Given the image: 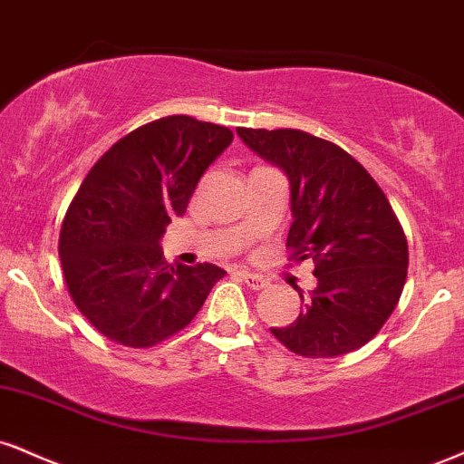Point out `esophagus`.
<instances>
[{
    "label": "esophagus",
    "mask_w": 464,
    "mask_h": 464,
    "mask_svg": "<svg viewBox=\"0 0 464 464\" xmlns=\"http://www.w3.org/2000/svg\"><path fill=\"white\" fill-rule=\"evenodd\" d=\"M242 278H244V283H246V285L250 287V289H255V292H259V289H264V287H267V281L261 275H255V272H246V270H242Z\"/></svg>",
    "instance_id": "esophagus-1"
}]
</instances>
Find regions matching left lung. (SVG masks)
<instances>
[{"label": "left lung", "mask_w": 464, "mask_h": 464, "mask_svg": "<svg viewBox=\"0 0 464 464\" xmlns=\"http://www.w3.org/2000/svg\"><path fill=\"white\" fill-rule=\"evenodd\" d=\"M237 136L289 179L287 246L315 264L317 287L298 289L304 309L270 328L285 348L331 359L365 345L393 314L409 267V246L387 197L337 144L298 130H246ZM300 304V306H303Z\"/></svg>", "instance_id": "1"}]
</instances>
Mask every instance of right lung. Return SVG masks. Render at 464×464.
Returning a JSON list of instances; mask_svg holds the SVG:
<instances>
[{
  "label": "right lung",
  "mask_w": 464,
  "mask_h": 464,
  "mask_svg": "<svg viewBox=\"0 0 464 464\" xmlns=\"http://www.w3.org/2000/svg\"><path fill=\"white\" fill-rule=\"evenodd\" d=\"M231 142L228 127L166 116L127 133L83 179L58 253L72 303L111 342H164L194 320L227 275L211 264H166L160 239Z\"/></svg>",
  "instance_id": "add662e5"
}]
</instances>
